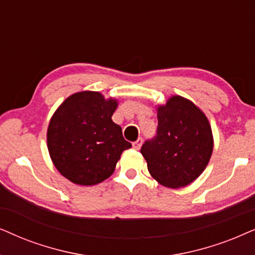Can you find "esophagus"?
<instances>
[{
    "instance_id": "esophagus-1",
    "label": "esophagus",
    "mask_w": 255,
    "mask_h": 255,
    "mask_svg": "<svg viewBox=\"0 0 255 255\" xmlns=\"http://www.w3.org/2000/svg\"><path fill=\"white\" fill-rule=\"evenodd\" d=\"M141 145H142V137L137 138L136 141L133 142V148H134V149H136V150H138V149L141 148Z\"/></svg>"
}]
</instances>
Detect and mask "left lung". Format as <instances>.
<instances>
[{"mask_svg":"<svg viewBox=\"0 0 255 255\" xmlns=\"http://www.w3.org/2000/svg\"><path fill=\"white\" fill-rule=\"evenodd\" d=\"M157 130L142 144L150 175L168 188H182L204 171L213 149L212 130L204 113L175 96L157 110Z\"/></svg>","mask_w":255,"mask_h":255,"instance_id":"obj_1","label":"left lung"}]
</instances>
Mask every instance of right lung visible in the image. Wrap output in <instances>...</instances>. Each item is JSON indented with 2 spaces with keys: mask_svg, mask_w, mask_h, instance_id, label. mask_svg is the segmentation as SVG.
<instances>
[{
  "mask_svg": "<svg viewBox=\"0 0 255 255\" xmlns=\"http://www.w3.org/2000/svg\"><path fill=\"white\" fill-rule=\"evenodd\" d=\"M117 106V100L85 91L58 107L47 128V149L64 177L96 185L113 174L122 151L131 147L112 120Z\"/></svg>",
  "mask_w": 255,
  "mask_h": 255,
  "instance_id": "obj_1",
  "label": "right lung"
}]
</instances>
